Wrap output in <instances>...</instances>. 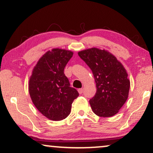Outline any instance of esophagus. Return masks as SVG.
<instances>
[{
  "label": "esophagus",
  "mask_w": 153,
  "mask_h": 153,
  "mask_svg": "<svg viewBox=\"0 0 153 153\" xmlns=\"http://www.w3.org/2000/svg\"><path fill=\"white\" fill-rule=\"evenodd\" d=\"M77 91H78V93H79V94H82V92H83V89L81 88V89H77Z\"/></svg>",
  "instance_id": "34e87169"
}]
</instances>
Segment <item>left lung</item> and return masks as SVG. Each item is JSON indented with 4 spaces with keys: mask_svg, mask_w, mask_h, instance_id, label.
<instances>
[{
    "mask_svg": "<svg viewBox=\"0 0 153 153\" xmlns=\"http://www.w3.org/2000/svg\"><path fill=\"white\" fill-rule=\"evenodd\" d=\"M93 73L96 93L90 99L92 110L101 117H113L126 102L130 80L123 66L113 55L96 48L78 53Z\"/></svg>",
    "mask_w": 153,
    "mask_h": 153,
    "instance_id": "obj_1",
    "label": "left lung"
}]
</instances>
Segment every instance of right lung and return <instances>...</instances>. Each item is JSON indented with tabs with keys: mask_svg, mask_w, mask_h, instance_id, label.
Here are the masks:
<instances>
[{
	"mask_svg": "<svg viewBox=\"0 0 153 153\" xmlns=\"http://www.w3.org/2000/svg\"><path fill=\"white\" fill-rule=\"evenodd\" d=\"M73 52L55 48L39 60L29 81V93L36 109L48 119L61 120L69 115L79 96L64 73Z\"/></svg>",
	"mask_w": 153,
	"mask_h": 153,
	"instance_id": "right-lung-1",
	"label": "right lung"
}]
</instances>
